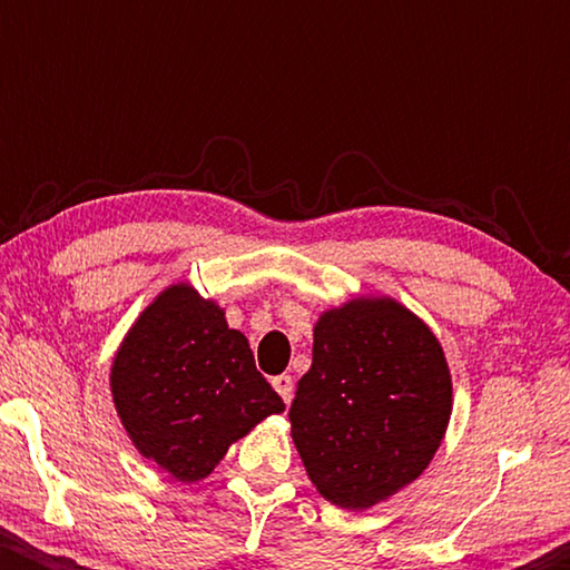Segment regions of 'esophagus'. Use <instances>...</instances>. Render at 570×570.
Segmentation results:
<instances>
[{
	"label": "esophagus",
	"instance_id": "obj_1",
	"mask_svg": "<svg viewBox=\"0 0 570 570\" xmlns=\"http://www.w3.org/2000/svg\"><path fill=\"white\" fill-rule=\"evenodd\" d=\"M272 386H275V392L283 396V402L285 404H291V400H293V376L291 373H279V376H275L272 379Z\"/></svg>",
	"mask_w": 570,
	"mask_h": 570
}]
</instances>
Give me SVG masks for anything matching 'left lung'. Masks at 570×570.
<instances>
[{"label":"left lung","mask_w":570,"mask_h":570,"mask_svg":"<svg viewBox=\"0 0 570 570\" xmlns=\"http://www.w3.org/2000/svg\"><path fill=\"white\" fill-rule=\"evenodd\" d=\"M451 410V371L431 326L389 295H355L318 314L314 363L287 417L318 495L365 511L428 470Z\"/></svg>","instance_id":"1"}]
</instances>
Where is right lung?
<instances>
[{
	"label": "right lung",
	"instance_id": "right-lung-1",
	"mask_svg": "<svg viewBox=\"0 0 570 570\" xmlns=\"http://www.w3.org/2000/svg\"><path fill=\"white\" fill-rule=\"evenodd\" d=\"M108 386L135 449L184 485L209 478L233 443L285 410L246 334L191 283L147 303L116 350Z\"/></svg>",
	"mask_w": 570,
	"mask_h": 570
}]
</instances>
